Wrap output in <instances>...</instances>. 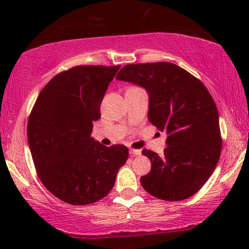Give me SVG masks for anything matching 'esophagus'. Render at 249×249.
Here are the masks:
<instances>
[{
  "label": "esophagus",
  "instance_id": "esophagus-1",
  "mask_svg": "<svg viewBox=\"0 0 249 249\" xmlns=\"http://www.w3.org/2000/svg\"><path fill=\"white\" fill-rule=\"evenodd\" d=\"M129 153H130V154H131L132 156H139V155L142 154V151H141V149L130 148V151H129Z\"/></svg>",
  "mask_w": 249,
  "mask_h": 249
}]
</instances>
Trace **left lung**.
I'll return each instance as SVG.
<instances>
[{"mask_svg":"<svg viewBox=\"0 0 249 249\" xmlns=\"http://www.w3.org/2000/svg\"><path fill=\"white\" fill-rule=\"evenodd\" d=\"M118 80L148 91V120L168 135L164 155L142 149L151 160L144 189L163 200H182L210 179L222 148L219 113L213 97L198 78L169 62L127 64Z\"/></svg>","mask_w":249,"mask_h":249,"instance_id":"left-lung-1","label":"left lung"}]
</instances>
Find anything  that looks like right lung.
<instances>
[{
    "instance_id": "right-lung-1",
    "label": "right lung",
    "mask_w": 249,
    "mask_h": 249,
    "mask_svg": "<svg viewBox=\"0 0 249 249\" xmlns=\"http://www.w3.org/2000/svg\"><path fill=\"white\" fill-rule=\"evenodd\" d=\"M120 66H77L54 76L40 90L27 124L38 178L71 205L100 200L113 188L128 159L124 145L110 147L90 137L101 103Z\"/></svg>"
}]
</instances>
